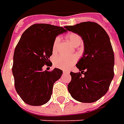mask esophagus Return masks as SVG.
Returning <instances> with one entry per match:
<instances>
[{"instance_id":"esophagus-1","label":"esophagus","mask_w":124,"mask_h":124,"mask_svg":"<svg viewBox=\"0 0 124 124\" xmlns=\"http://www.w3.org/2000/svg\"><path fill=\"white\" fill-rule=\"evenodd\" d=\"M63 74H69V72H68V71H65V70H63Z\"/></svg>"}]
</instances>
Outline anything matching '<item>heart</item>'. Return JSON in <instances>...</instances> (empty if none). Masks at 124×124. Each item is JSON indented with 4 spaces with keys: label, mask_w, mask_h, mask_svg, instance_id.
Returning a JSON list of instances; mask_svg holds the SVG:
<instances>
[{
    "label": "heart",
    "mask_w": 124,
    "mask_h": 124,
    "mask_svg": "<svg viewBox=\"0 0 124 124\" xmlns=\"http://www.w3.org/2000/svg\"><path fill=\"white\" fill-rule=\"evenodd\" d=\"M67 39L69 42L72 45L75 44L81 43L82 39L81 37L75 33H71L67 36ZM60 42V38L59 36L56 37L53 43V50L55 52L57 47L59 45ZM77 61V56L76 55H72V56H65V55H60L55 58L54 65L56 67L59 68L60 69L68 70L70 69L73 64H74Z\"/></svg>",
    "instance_id": "1"
}]
</instances>
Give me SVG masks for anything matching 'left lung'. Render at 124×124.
I'll use <instances>...</instances> for the list:
<instances>
[{
    "label": "left lung",
    "mask_w": 124,
    "mask_h": 124,
    "mask_svg": "<svg viewBox=\"0 0 124 124\" xmlns=\"http://www.w3.org/2000/svg\"><path fill=\"white\" fill-rule=\"evenodd\" d=\"M64 27L81 36L84 45L83 56L76 66L84 76L71 72L68 91L79 102L97 101L106 94L114 77L115 56L110 38L102 27L94 22Z\"/></svg>",
    "instance_id": "8db88e82"
}]
</instances>
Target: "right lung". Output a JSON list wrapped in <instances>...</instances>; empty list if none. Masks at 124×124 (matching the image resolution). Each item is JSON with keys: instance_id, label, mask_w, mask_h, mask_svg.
I'll return each instance as SVG.
<instances>
[{"instance_id": "right-lung-1", "label": "right lung", "mask_w": 124, "mask_h": 124, "mask_svg": "<svg viewBox=\"0 0 124 124\" xmlns=\"http://www.w3.org/2000/svg\"><path fill=\"white\" fill-rule=\"evenodd\" d=\"M67 30L50 24H34L22 34L14 50L12 74L17 93L30 106H41L49 101L54 83L63 71L54 68L43 71L49 65L56 37Z\"/></svg>"}]
</instances>
